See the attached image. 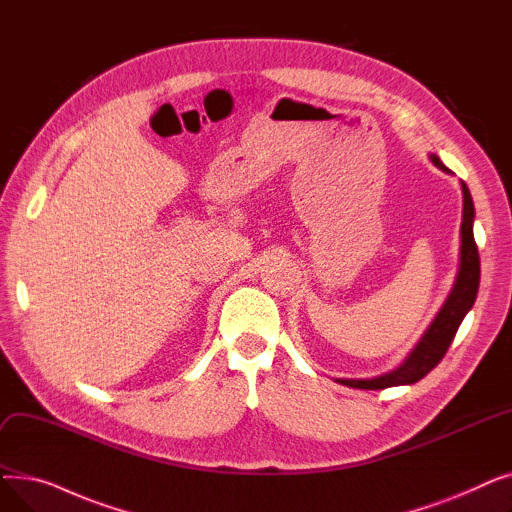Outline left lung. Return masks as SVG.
I'll use <instances>...</instances> for the list:
<instances>
[{
	"label": "left lung",
	"mask_w": 512,
	"mask_h": 512,
	"mask_svg": "<svg viewBox=\"0 0 512 512\" xmlns=\"http://www.w3.org/2000/svg\"><path fill=\"white\" fill-rule=\"evenodd\" d=\"M434 164L448 172L450 170L442 164V161L432 155ZM463 188V224H461V267L459 276H456L454 288L450 297L446 299L444 307L440 309L434 324L423 334L415 351L409 355V359L402 363L396 371H390L386 375L373 380H336L342 386L359 388V390H384L390 386H402V384H415L421 378L432 371L446 355L448 346L452 344L456 330H459L463 317L469 313V309L475 303L477 288H479V251L473 238V199L465 182H461Z\"/></svg>",
	"instance_id": "8db88e82"
}]
</instances>
